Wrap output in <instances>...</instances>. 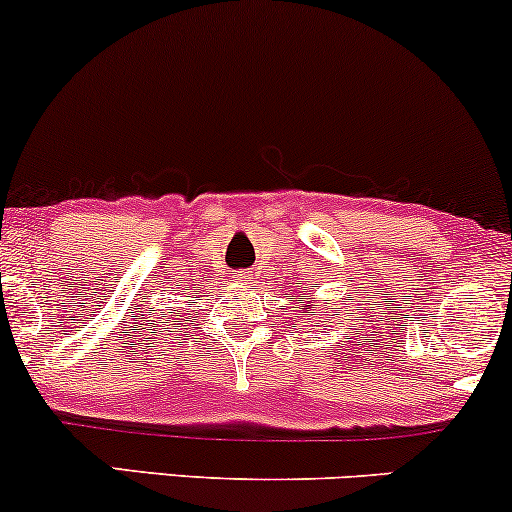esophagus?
<instances>
[{
    "label": "esophagus",
    "mask_w": 512,
    "mask_h": 512,
    "mask_svg": "<svg viewBox=\"0 0 512 512\" xmlns=\"http://www.w3.org/2000/svg\"><path fill=\"white\" fill-rule=\"evenodd\" d=\"M233 279H236L238 284H250V281H252V272H248V269H243V272H238L236 276H233Z\"/></svg>",
    "instance_id": "34e87169"
}]
</instances>
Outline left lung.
<instances>
[{
    "label": "left lung",
    "instance_id": "left-lung-1",
    "mask_svg": "<svg viewBox=\"0 0 512 512\" xmlns=\"http://www.w3.org/2000/svg\"><path fill=\"white\" fill-rule=\"evenodd\" d=\"M305 308H308V305H303V310H305Z\"/></svg>",
    "mask_w": 512,
    "mask_h": 512
}]
</instances>
